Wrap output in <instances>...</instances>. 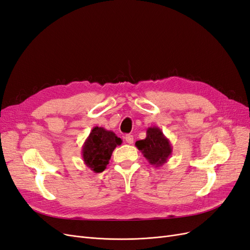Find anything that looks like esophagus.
<instances>
[{
	"instance_id": "1",
	"label": "esophagus",
	"mask_w": 250,
	"mask_h": 250,
	"mask_svg": "<svg viewBox=\"0 0 250 250\" xmlns=\"http://www.w3.org/2000/svg\"><path fill=\"white\" fill-rule=\"evenodd\" d=\"M125 141H126V143H128V144H132V143H133V135L127 134L126 137H125Z\"/></svg>"
}]
</instances>
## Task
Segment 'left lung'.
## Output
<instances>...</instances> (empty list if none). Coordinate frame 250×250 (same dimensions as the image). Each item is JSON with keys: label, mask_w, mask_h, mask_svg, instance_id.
Masks as SVG:
<instances>
[{"label": "left lung", "mask_w": 250, "mask_h": 250, "mask_svg": "<svg viewBox=\"0 0 250 250\" xmlns=\"http://www.w3.org/2000/svg\"><path fill=\"white\" fill-rule=\"evenodd\" d=\"M135 146L149 164L155 167H161L167 163L173 151L169 139L166 138L161 128L156 126L148 127L146 138L135 142Z\"/></svg>", "instance_id": "1"}]
</instances>
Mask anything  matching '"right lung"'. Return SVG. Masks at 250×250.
I'll use <instances>...</instances> for the list:
<instances>
[{
    "label": "right lung",
    "instance_id": "1",
    "mask_svg": "<svg viewBox=\"0 0 250 250\" xmlns=\"http://www.w3.org/2000/svg\"><path fill=\"white\" fill-rule=\"evenodd\" d=\"M122 144L117 134L103 127H94L82 146V160L88 169L101 173L109 163L112 151Z\"/></svg>",
    "mask_w": 250,
    "mask_h": 250
}]
</instances>
